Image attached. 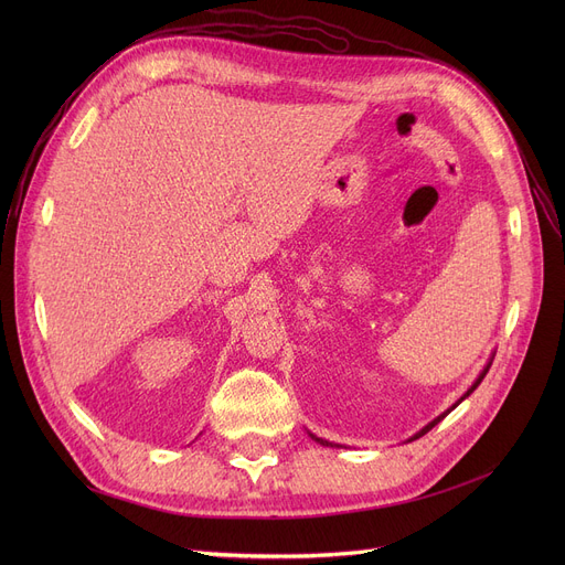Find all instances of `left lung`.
I'll return each mask as SVG.
<instances>
[{"label": "left lung", "mask_w": 565, "mask_h": 565, "mask_svg": "<svg viewBox=\"0 0 565 565\" xmlns=\"http://www.w3.org/2000/svg\"><path fill=\"white\" fill-rule=\"evenodd\" d=\"M492 360H494V352H492V358L488 360V364L483 366V371L479 373V377H477V380H473V384H471V387H469V390H467V392H465V394H462V396H460V398H458V401H456V403H454V405H451L449 409H444V412L439 414V417H435V419H433L430 424H426V426H424L422 430H417V433H414L412 437H407L405 441H414V439H419V437H424V435H426L428 430H433V428H435V426H437V424H439V422H441L444 417H447V414H449L451 409H456V407H458V405H460V403H462V401H465V398H467V396H469V394H471L473 390H477V387H479V384H481V380L486 377V373H488V371H490V366H492ZM307 433H309V430H307ZM309 437H311L313 441L322 444V447H341V444H334V441H330V439H322V437H316L313 433H309Z\"/></svg>", "instance_id": "obj_1"}]
</instances>
